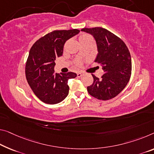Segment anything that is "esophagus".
<instances>
[{
  "label": "esophagus",
  "mask_w": 154,
  "mask_h": 154,
  "mask_svg": "<svg viewBox=\"0 0 154 154\" xmlns=\"http://www.w3.org/2000/svg\"><path fill=\"white\" fill-rule=\"evenodd\" d=\"M82 75V73H81V72H78L77 73V76L78 77H81Z\"/></svg>",
  "instance_id": "1"
}]
</instances>
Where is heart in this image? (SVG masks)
<instances>
[{
  "instance_id": "1",
  "label": "heart",
  "mask_w": 154,
  "mask_h": 154,
  "mask_svg": "<svg viewBox=\"0 0 154 154\" xmlns=\"http://www.w3.org/2000/svg\"><path fill=\"white\" fill-rule=\"evenodd\" d=\"M89 38H90V36H88V35L82 34V35H81V36L79 37V42L81 41H83V40H85V39ZM77 63H78V65H80V63L79 62Z\"/></svg>"
}]
</instances>
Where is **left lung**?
<instances>
[{
	"label": "left lung",
	"instance_id": "1",
	"mask_svg": "<svg viewBox=\"0 0 154 154\" xmlns=\"http://www.w3.org/2000/svg\"><path fill=\"white\" fill-rule=\"evenodd\" d=\"M81 31L95 39L98 54L94 62L100 64L105 72L100 79L92 74L94 82L87 87V91L98 100L114 98L123 90L131 77V58L129 49L120 38L104 28H83Z\"/></svg>",
	"mask_w": 154,
	"mask_h": 154
}]
</instances>
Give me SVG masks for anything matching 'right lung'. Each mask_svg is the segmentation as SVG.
Masks as SVG:
<instances>
[{"instance_id": "right-lung-1", "label": "right lung", "mask_w": 154, "mask_h": 154, "mask_svg": "<svg viewBox=\"0 0 154 154\" xmlns=\"http://www.w3.org/2000/svg\"><path fill=\"white\" fill-rule=\"evenodd\" d=\"M79 32L76 29L54 31L38 40L30 49L26 79L35 95L45 103H59L69 94L68 80L77 75L74 72L56 74L55 60L63 55L65 42Z\"/></svg>"}]
</instances>
